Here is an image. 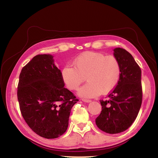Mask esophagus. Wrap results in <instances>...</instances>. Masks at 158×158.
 <instances>
[{
	"label": "esophagus",
	"instance_id": "esophagus-1",
	"mask_svg": "<svg viewBox=\"0 0 158 158\" xmlns=\"http://www.w3.org/2000/svg\"><path fill=\"white\" fill-rule=\"evenodd\" d=\"M82 101L84 102H87V103L91 102V100L90 99H82Z\"/></svg>",
	"mask_w": 158,
	"mask_h": 158
}]
</instances>
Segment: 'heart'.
<instances>
[{
  "label": "heart",
  "instance_id": "1",
  "mask_svg": "<svg viewBox=\"0 0 158 158\" xmlns=\"http://www.w3.org/2000/svg\"><path fill=\"white\" fill-rule=\"evenodd\" d=\"M121 73L119 61L113 56L86 52L76 57L73 66L66 65L62 78L70 90L77 89L86 78L88 82L78 90L83 98H94L107 94L117 86Z\"/></svg>",
  "mask_w": 158,
  "mask_h": 158
}]
</instances>
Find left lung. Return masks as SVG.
<instances>
[{
    "instance_id": "left-lung-1",
    "label": "left lung",
    "mask_w": 158,
    "mask_h": 158,
    "mask_svg": "<svg viewBox=\"0 0 158 158\" xmlns=\"http://www.w3.org/2000/svg\"><path fill=\"white\" fill-rule=\"evenodd\" d=\"M114 56L119 61L121 73L117 86L106 99H101L102 112L95 123L102 131L117 134L126 131L135 121L142 102L141 69L132 55L115 48Z\"/></svg>"
}]
</instances>
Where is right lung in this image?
Instances as JSON below:
<instances>
[{
    "instance_id": "right-lung-1",
    "label": "right lung",
    "mask_w": 158,
    "mask_h": 158,
    "mask_svg": "<svg viewBox=\"0 0 158 158\" xmlns=\"http://www.w3.org/2000/svg\"><path fill=\"white\" fill-rule=\"evenodd\" d=\"M64 86L52 55H37L21 70L17 96L22 115L43 138H58L68 128L71 109L78 99Z\"/></svg>"
}]
</instances>
